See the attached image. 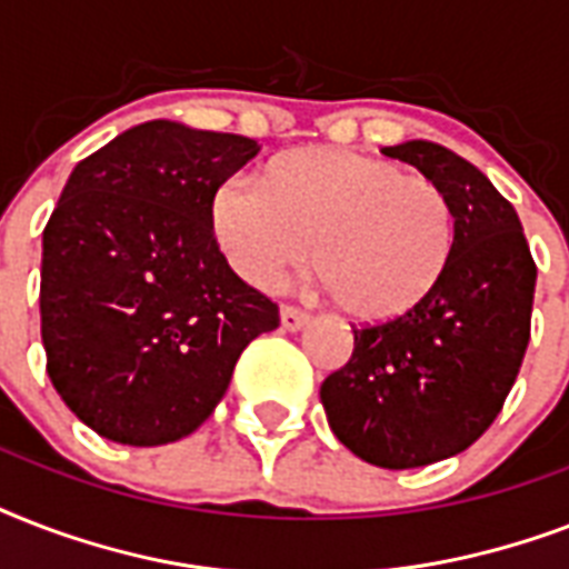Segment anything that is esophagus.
I'll return each mask as SVG.
<instances>
[{"label":"esophagus","instance_id":"1","mask_svg":"<svg viewBox=\"0 0 569 569\" xmlns=\"http://www.w3.org/2000/svg\"><path fill=\"white\" fill-rule=\"evenodd\" d=\"M307 321H310V312H303L301 307H295V303H283V310H280V325H283L286 330H301Z\"/></svg>","mask_w":569,"mask_h":569}]
</instances>
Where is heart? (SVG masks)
<instances>
[{
    "mask_svg": "<svg viewBox=\"0 0 569 569\" xmlns=\"http://www.w3.org/2000/svg\"><path fill=\"white\" fill-rule=\"evenodd\" d=\"M214 227L241 274L280 283L307 262L355 319H392L422 301L455 248V209L440 182L392 159L303 147L262 180H232Z\"/></svg>",
    "mask_w": 569,
    "mask_h": 569,
    "instance_id": "obj_1",
    "label": "heart"
}]
</instances>
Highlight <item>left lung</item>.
<instances>
[{
	"label": "left lung",
	"instance_id": "8db88e82",
	"mask_svg": "<svg viewBox=\"0 0 569 569\" xmlns=\"http://www.w3.org/2000/svg\"><path fill=\"white\" fill-rule=\"evenodd\" d=\"M440 182L455 209L442 277L401 316L355 328V351L321 383L337 440L383 469L469 449L493 425L531 339L538 266L520 214L476 164L431 141L383 147Z\"/></svg>",
	"mask_w": 569,
	"mask_h": 569
}]
</instances>
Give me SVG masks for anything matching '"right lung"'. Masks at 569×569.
<instances>
[{
    "label": "right lung",
    "mask_w": 569,
    "mask_h": 569,
    "mask_svg": "<svg viewBox=\"0 0 569 569\" xmlns=\"http://www.w3.org/2000/svg\"><path fill=\"white\" fill-rule=\"evenodd\" d=\"M257 153L253 138L150 120L70 173L43 230L40 339L56 392L106 440L189 437L280 325L214 236V194Z\"/></svg>",
    "instance_id": "obj_1"
}]
</instances>
